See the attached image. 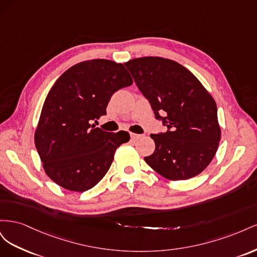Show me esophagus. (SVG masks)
Instances as JSON below:
<instances>
[{
	"label": "esophagus",
	"mask_w": 257,
	"mask_h": 257,
	"mask_svg": "<svg viewBox=\"0 0 257 257\" xmlns=\"http://www.w3.org/2000/svg\"><path fill=\"white\" fill-rule=\"evenodd\" d=\"M143 135H141V134H135V133H131V138L133 139V141H136V139H138V138H141Z\"/></svg>",
	"instance_id": "1"
}]
</instances>
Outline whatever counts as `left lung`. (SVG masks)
I'll use <instances>...</instances> for the list:
<instances>
[{
    "label": "left lung",
    "instance_id": "1",
    "mask_svg": "<svg viewBox=\"0 0 257 257\" xmlns=\"http://www.w3.org/2000/svg\"><path fill=\"white\" fill-rule=\"evenodd\" d=\"M149 100L155 118L167 127L151 134L154 152L145 161L169 180L197 176L214 158L221 139L217 109L211 94L188 68L160 57L124 63Z\"/></svg>",
    "mask_w": 257,
    "mask_h": 257
}]
</instances>
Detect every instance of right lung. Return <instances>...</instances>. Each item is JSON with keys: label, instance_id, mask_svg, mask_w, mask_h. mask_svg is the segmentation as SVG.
Here are the masks:
<instances>
[{"label": "right lung", "instance_id": "obj_1", "mask_svg": "<svg viewBox=\"0 0 257 257\" xmlns=\"http://www.w3.org/2000/svg\"><path fill=\"white\" fill-rule=\"evenodd\" d=\"M132 83L123 64L104 59L80 62L59 77L45 99L34 138L53 182L84 192L102 180L130 134L109 133L91 123L106 114L115 91Z\"/></svg>", "mask_w": 257, "mask_h": 257}]
</instances>
